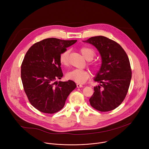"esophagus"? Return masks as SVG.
<instances>
[{"instance_id":"obj_1","label":"esophagus","mask_w":149,"mask_h":149,"mask_svg":"<svg viewBox=\"0 0 149 149\" xmlns=\"http://www.w3.org/2000/svg\"><path fill=\"white\" fill-rule=\"evenodd\" d=\"M77 88H81V87H82V85L81 84L77 83Z\"/></svg>"}]
</instances>
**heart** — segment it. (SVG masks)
I'll use <instances>...</instances> for the list:
<instances>
[{
	"label": "heart",
	"instance_id": "1",
	"mask_svg": "<svg viewBox=\"0 0 149 149\" xmlns=\"http://www.w3.org/2000/svg\"><path fill=\"white\" fill-rule=\"evenodd\" d=\"M81 53L83 56L88 61L92 60L94 56V51L88 47H84L79 49ZM69 55L70 50L67 49L62 52L59 55V62L63 65H67L69 63ZM92 69L94 71L97 70L98 68V64L95 62H91L90 63ZM90 77V72L87 70H78L75 69L67 74V78L68 79L74 81L78 84H82L86 82Z\"/></svg>",
	"mask_w": 149,
	"mask_h": 149
}]
</instances>
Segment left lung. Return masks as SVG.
<instances>
[{
  "label": "left lung",
  "mask_w": 149,
  "mask_h": 149,
  "mask_svg": "<svg viewBox=\"0 0 149 149\" xmlns=\"http://www.w3.org/2000/svg\"><path fill=\"white\" fill-rule=\"evenodd\" d=\"M84 42L94 45L102 59L94 78L100 85L94 87L90 104L100 111L114 110L124 100L130 86L132 70L129 57L118 43L107 37L94 36Z\"/></svg>",
  "instance_id": "obj_1"
}]
</instances>
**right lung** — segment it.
Wrapping results in <instances>:
<instances>
[{
  "instance_id": "obj_1",
  "label": "right lung",
  "mask_w": 149,
  "mask_h": 149,
  "mask_svg": "<svg viewBox=\"0 0 149 149\" xmlns=\"http://www.w3.org/2000/svg\"><path fill=\"white\" fill-rule=\"evenodd\" d=\"M77 41L47 38L36 42L27 51L21 65V79L30 103L39 111H59L76 88L73 81L56 80L63 76L60 54Z\"/></svg>"
}]
</instances>
